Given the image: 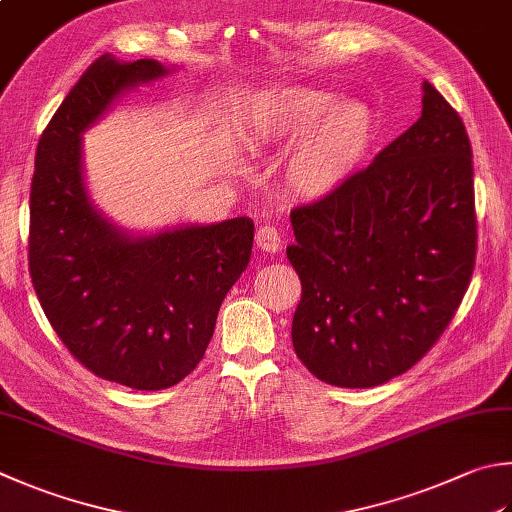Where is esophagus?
Masks as SVG:
<instances>
[{"mask_svg": "<svg viewBox=\"0 0 512 512\" xmlns=\"http://www.w3.org/2000/svg\"><path fill=\"white\" fill-rule=\"evenodd\" d=\"M283 245L281 240V231H278L274 225H263L256 231V247L263 249V252H278Z\"/></svg>", "mask_w": 512, "mask_h": 512, "instance_id": "34e87169", "label": "esophagus"}]
</instances>
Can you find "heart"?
<instances>
[{"label": "heart", "instance_id": "obj_1", "mask_svg": "<svg viewBox=\"0 0 512 512\" xmlns=\"http://www.w3.org/2000/svg\"><path fill=\"white\" fill-rule=\"evenodd\" d=\"M374 113L365 102L341 100L330 91L281 89L254 102L243 124L252 151L292 145L285 182L292 194L318 200L334 194L368 158Z\"/></svg>", "mask_w": 512, "mask_h": 512}]
</instances>
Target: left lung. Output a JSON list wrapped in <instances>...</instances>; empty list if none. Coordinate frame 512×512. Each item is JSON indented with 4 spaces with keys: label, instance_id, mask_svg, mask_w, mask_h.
<instances>
[{
    "label": "left lung",
    "instance_id": "1",
    "mask_svg": "<svg viewBox=\"0 0 512 512\" xmlns=\"http://www.w3.org/2000/svg\"><path fill=\"white\" fill-rule=\"evenodd\" d=\"M421 118L334 194L289 214L298 359L339 388L410 370L464 298L477 249L472 149L430 82Z\"/></svg>",
    "mask_w": 512,
    "mask_h": 512
}]
</instances>
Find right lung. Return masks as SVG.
<instances>
[{
  "label": "right lung",
  "mask_w": 512,
  "mask_h": 512,
  "mask_svg": "<svg viewBox=\"0 0 512 512\" xmlns=\"http://www.w3.org/2000/svg\"><path fill=\"white\" fill-rule=\"evenodd\" d=\"M176 66L98 57L44 129L31 185L28 267L42 310L84 368L133 390H165L196 370L220 303L247 269L254 223L133 234L95 205L82 136L122 95Z\"/></svg>",
  "instance_id": "right-lung-1"
}]
</instances>
